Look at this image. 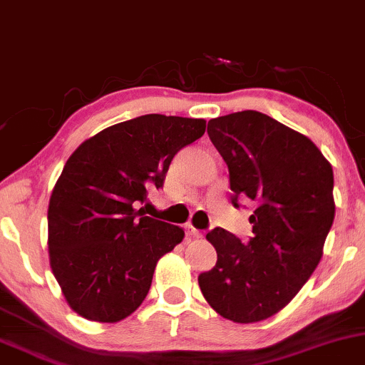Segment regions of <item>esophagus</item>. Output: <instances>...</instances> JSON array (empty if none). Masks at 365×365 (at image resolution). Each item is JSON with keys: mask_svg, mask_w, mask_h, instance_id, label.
<instances>
[{"mask_svg": "<svg viewBox=\"0 0 365 365\" xmlns=\"http://www.w3.org/2000/svg\"><path fill=\"white\" fill-rule=\"evenodd\" d=\"M185 231H187L188 236H192V238H199V236H200V231L195 230V227L192 226V225H187L185 226Z\"/></svg>", "mask_w": 365, "mask_h": 365, "instance_id": "esophagus-1", "label": "esophagus"}]
</instances>
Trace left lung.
Returning <instances> with one entry per match:
<instances>
[{
	"label": "left lung",
	"mask_w": 365,
	"mask_h": 365,
	"mask_svg": "<svg viewBox=\"0 0 365 365\" xmlns=\"http://www.w3.org/2000/svg\"><path fill=\"white\" fill-rule=\"evenodd\" d=\"M209 138L230 170L231 202H255L247 245L216 227L214 269L199 275L210 308L235 323H257L285 308L311 277L335 217L333 170L316 144L265 113L209 120Z\"/></svg>",
	"instance_id": "left-lung-1"
}]
</instances>
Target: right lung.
Instances as JSON below:
<instances>
[{
    "label": "right lung",
    "mask_w": 365,
    "mask_h": 365,
    "mask_svg": "<svg viewBox=\"0 0 365 365\" xmlns=\"http://www.w3.org/2000/svg\"><path fill=\"white\" fill-rule=\"evenodd\" d=\"M204 118L148 113L86 139L66 161L49 200L51 269L73 311L117 323L146 299L156 263L182 227L135 205L163 187L171 160L202 138Z\"/></svg>",
    "instance_id": "add662e5"
}]
</instances>
